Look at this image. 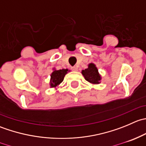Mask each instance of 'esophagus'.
Wrapping results in <instances>:
<instances>
[{
  "mask_svg": "<svg viewBox=\"0 0 146 146\" xmlns=\"http://www.w3.org/2000/svg\"><path fill=\"white\" fill-rule=\"evenodd\" d=\"M72 70H73V71H77L78 70V67L77 66H73V67L71 68Z\"/></svg>",
  "mask_w": 146,
  "mask_h": 146,
  "instance_id": "obj_1",
  "label": "esophagus"
}]
</instances>
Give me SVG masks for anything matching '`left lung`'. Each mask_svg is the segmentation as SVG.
<instances>
[{"label":"left lung","mask_w":146,"mask_h":146,"mask_svg":"<svg viewBox=\"0 0 146 146\" xmlns=\"http://www.w3.org/2000/svg\"><path fill=\"white\" fill-rule=\"evenodd\" d=\"M82 76L85 79L90 83L99 84L100 82L101 76L98 73V70L94 64H90L88 68L82 70Z\"/></svg>","instance_id":"1"}]
</instances>
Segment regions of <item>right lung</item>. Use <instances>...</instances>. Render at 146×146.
Masks as SVG:
<instances>
[{
  "mask_svg": "<svg viewBox=\"0 0 146 146\" xmlns=\"http://www.w3.org/2000/svg\"><path fill=\"white\" fill-rule=\"evenodd\" d=\"M69 71L68 69H62V70H54L51 75V80L50 85L51 88H55L61 83L64 80V76Z\"/></svg>",
  "mask_w": 146,
  "mask_h": 146,
  "instance_id": "obj_1",
  "label": "right lung"
}]
</instances>
